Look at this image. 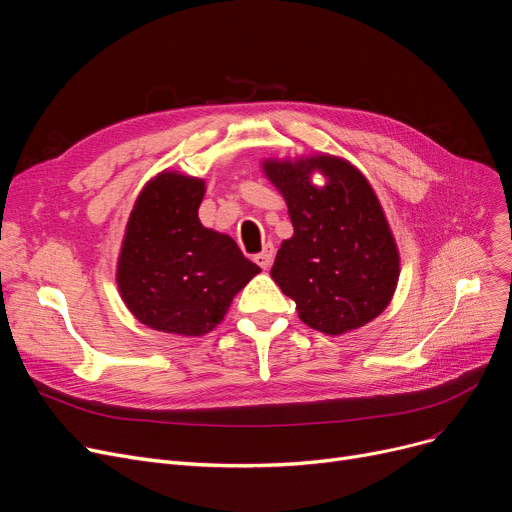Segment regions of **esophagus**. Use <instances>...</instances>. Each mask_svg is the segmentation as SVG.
Listing matches in <instances>:
<instances>
[{
	"instance_id": "1",
	"label": "esophagus",
	"mask_w": 512,
	"mask_h": 512,
	"mask_svg": "<svg viewBox=\"0 0 512 512\" xmlns=\"http://www.w3.org/2000/svg\"><path fill=\"white\" fill-rule=\"evenodd\" d=\"M274 247L272 245H265L263 247V251L259 253V255H255V263L259 265V267H263V270H270V265H272V261H274Z\"/></svg>"
}]
</instances>
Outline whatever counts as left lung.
Segmentation results:
<instances>
[{"instance_id":"left-lung-1","label":"left lung","mask_w":512,"mask_h":512,"mask_svg":"<svg viewBox=\"0 0 512 512\" xmlns=\"http://www.w3.org/2000/svg\"><path fill=\"white\" fill-rule=\"evenodd\" d=\"M288 205L294 234L278 249L272 278L297 303L303 324L340 336L392 301L400 255L378 195L342 157L319 153L261 164ZM327 176L315 187L310 174Z\"/></svg>"}]
</instances>
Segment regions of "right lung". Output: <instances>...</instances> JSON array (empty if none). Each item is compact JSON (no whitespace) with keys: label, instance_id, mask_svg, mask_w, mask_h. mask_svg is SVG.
I'll list each match as a JSON object with an SVG mask.
<instances>
[{"label":"right lung","instance_id":"right-lung-1","mask_svg":"<svg viewBox=\"0 0 512 512\" xmlns=\"http://www.w3.org/2000/svg\"><path fill=\"white\" fill-rule=\"evenodd\" d=\"M203 197L205 180L164 170L130 211L116 282L128 311L151 330L209 334L261 272L228 234L201 224Z\"/></svg>","mask_w":512,"mask_h":512}]
</instances>
